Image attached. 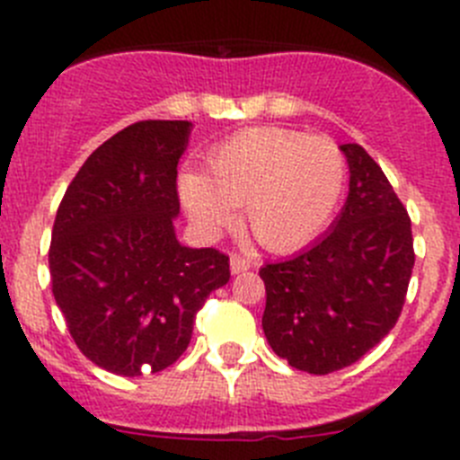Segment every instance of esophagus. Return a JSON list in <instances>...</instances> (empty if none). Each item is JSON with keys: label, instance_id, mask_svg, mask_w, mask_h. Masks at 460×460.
<instances>
[{"label": "esophagus", "instance_id": "obj_1", "mask_svg": "<svg viewBox=\"0 0 460 460\" xmlns=\"http://www.w3.org/2000/svg\"><path fill=\"white\" fill-rule=\"evenodd\" d=\"M251 270V260L243 258V255H230V271L233 274H242V271Z\"/></svg>", "mask_w": 460, "mask_h": 460}]
</instances>
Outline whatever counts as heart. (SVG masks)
I'll use <instances>...</instances> for the list:
<instances>
[{
    "label": "heart",
    "instance_id": "obj_1",
    "mask_svg": "<svg viewBox=\"0 0 460 460\" xmlns=\"http://www.w3.org/2000/svg\"><path fill=\"white\" fill-rule=\"evenodd\" d=\"M345 156L334 140L258 126L234 133L207 158V177L181 174L180 195L205 233L243 223L274 253L302 249L334 217L345 189Z\"/></svg>",
    "mask_w": 460,
    "mask_h": 460
}]
</instances>
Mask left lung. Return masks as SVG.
I'll list each match as a JSON object with an SVG mask.
<instances>
[{"label":"left lung","instance_id":"8db88e82","mask_svg":"<svg viewBox=\"0 0 460 460\" xmlns=\"http://www.w3.org/2000/svg\"><path fill=\"white\" fill-rule=\"evenodd\" d=\"M341 152L350 193L334 227L311 249L260 270L271 350L313 376L350 367L392 332L414 267L410 217L382 168L355 142Z\"/></svg>","mask_w":460,"mask_h":460}]
</instances>
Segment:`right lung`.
Wrapping results in <instances>:
<instances>
[{
	"mask_svg": "<svg viewBox=\"0 0 460 460\" xmlns=\"http://www.w3.org/2000/svg\"><path fill=\"white\" fill-rule=\"evenodd\" d=\"M190 121L147 119L105 140L73 177L48 251L55 302L89 361L158 373L190 343L195 313L230 280V258L177 242V164Z\"/></svg>",
	"mask_w": 460,
	"mask_h": 460,
	"instance_id": "1",
	"label": "right lung"
}]
</instances>
